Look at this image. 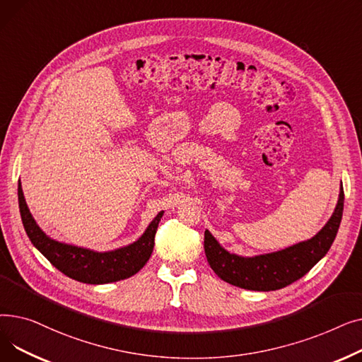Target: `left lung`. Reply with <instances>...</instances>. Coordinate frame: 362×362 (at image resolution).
I'll use <instances>...</instances> for the list:
<instances>
[{
	"label": "left lung",
	"mask_w": 362,
	"mask_h": 362,
	"mask_svg": "<svg viewBox=\"0 0 362 362\" xmlns=\"http://www.w3.org/2000/svg\"><path fill=\"white\" fill-rule=\"evenodd\" d=\"M344 186L340 185L334 211L315 236L270 254L255 257L230 254L205 230L204 250L208 264L221 280L242 289L269 292L286 288L305 276L330 250L344 214Z\"/></svg>",
	"instance_id": "left-lung-1"
}]
</instances>
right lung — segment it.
<instances>
[{"label":"right lung","instance_id":"1","mask_svg":"<svg viewBox=\"0 0 362 362\" xmlns=\"http://www.w3.org/2000/svg\"><path fill=\"white\" fill-rule=\"evenodd\" d=\"M17 195L23 227L35 248L57 270H60L70 279L88 284L112 283L136 274L146 264L152 250H154L157 227L164 214V211H160L136 242L114 251L98 252L51 239L42 232L41 227L36 224L35 218L32 217L23 197L21 180H18Z\"/></svg>","mask_w":362,"mask_h":362}]
</instances>
